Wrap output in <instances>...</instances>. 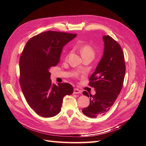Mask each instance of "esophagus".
I'll use <instances>...</instances> for the list:
<instances>
[{
	"label": "esophagus",
	"mask_w": 146,
	"mask_h": 146,
	"mask_svg": "<svg viewBox=\"0 0 146 146\" xmlns=\"http://www.w3.org/2000/svg\"><path fill=\"white\" fill-rule=\"evenodd\" d=\"M82 91L77 88H74V94H81Z\"/></svg>",
	"instance_id": "esophagus-1"
}]
</instances>
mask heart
I'll use <instances>...</instances> for the list:
<instances>
[{
	"mask_svg": "<svg viewBox=\"0 0 146 146\" xmlns=\"http://www.w3.org/2000/svg\"><path fill=\"white\" fill-rule=\"evenodd\" d=\"M80 53L82 56L86 55H94V50L91 46L90 45H84L80 48Z\"/></svg>",
	"mask_w": 146,
	"mask_h": 146,
	"instance_id": "b5f03b06",
	"label": "heart"
}]
</instances>
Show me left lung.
Here are the masks:
<instances>
[{
  "mask_svg": "<svg viewBox=\"0 0 146 146\" xmlns=\"http://www.w3.org/2000/svg\"><path fill=\"white\" fill-rule=\"evenodd\" d=\"M102 38L104 54L90 78L89 85L94 88L96 94L92 96L85 91L83 92V95L90 97V103L82 112L91 118L104 115L111 108L121 91L125 74L121 46L109 35H104Z\"/></svg>",
  "mask_w": 146,
  "mask_h": 146,
  "instance_id": "8db88e82",
  "label": "left lung"
}]
</instances>
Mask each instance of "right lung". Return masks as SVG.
I'll list each match as a JSON object with an SVG mask.
<instances>
[{"label": "right lung", "mask_w": 146, "mask_h": 146, "mask_svg": "<svg viewBox=\"0 0 146 146\" xmlns=\"http://www.w3.org/2000/svg\"><path fill=\"white\" fill-rule=\"evenodd\" d=\"M77 34L47 31L30 38L19 60V82L30 107L44 117L56 116L66 95L73 92L69 83H52L49 69L60 60L63 47Z\"/></svg>", "instance_id": "right-lung-1"}]
</instances>
